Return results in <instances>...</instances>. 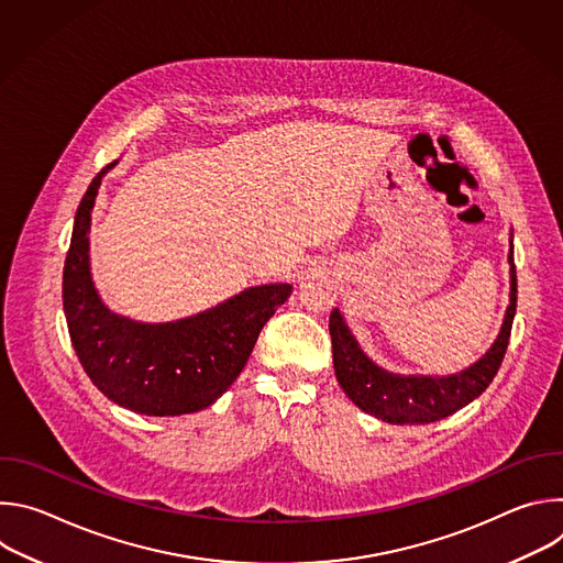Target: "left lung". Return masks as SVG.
<instances>
[{
	"label": "left lung",
	"instance_id": "obj_1",
	"mask_svg": "<svg viewBox=\"0 0 563 563\" xmlns=\"http://www.w3.org/2000/svg\"><path fill=\"white\" fill-rule=\"evenodd\" d=\"M508 261L512 265L510 305L501 332L484 358H478L472 367L452 376H398L380 369L363 354L356 339L350 334L341 311L334 309L330 316L332 354L336 378L345 394L363 412L398 426L441 421L472 404L493 383L508 350L517 309V274L512 252Z\"/></svg>",
	"mask_w": 563,
	"mask_h": 563
}]
</instances>
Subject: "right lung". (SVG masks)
<instances>
[{"label": "right lung", "mask_w": 563, "mask_h": 563, "mask_svg": "<svg viewBox=\"0 0 563 563\" xmlns=\"http://www.w3.org/2000/svg\"><path fill=\"white\" fill-rule=\"evenodd\" d=\"M115 165V163H113ZM104 167L77 207L62 298L70 343L93 385L113 404L146 417L209 408L243 372L261 330L291 285H261L176 323H135L100 300L89 269L91 209Z\"/></svg>", "instance_id": "obj_1"}]
</instances>
